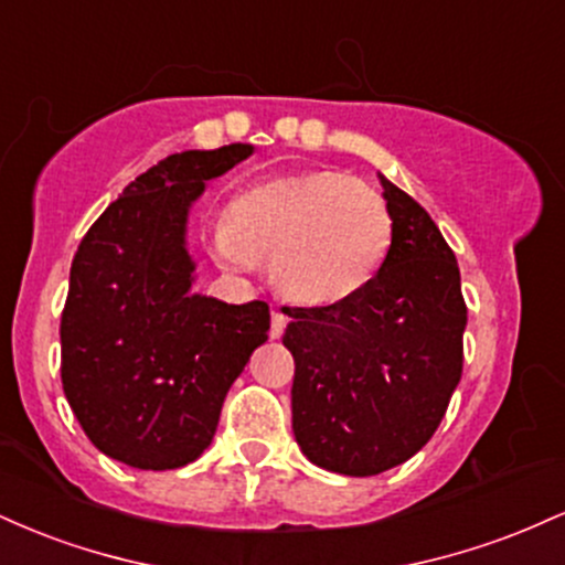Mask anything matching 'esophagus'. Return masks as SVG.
<instances>
[{
	"instance_id": "obj_1",
	"label": "esophagus",
	"mask_w": 565,
	"mask_h": 565,
	"mask_svg": "<svg viewBox=\"0 0 565 565\" xmlns=\"http://www.w3.org/2000/svg\"><path fill=\"white\" fill-rule=\"evenodd\" d=\"M284 329H287V316L281 310H274V316H270V337L278 340L284 334Z\"/></svg>"
}]
</instances>
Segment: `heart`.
I'll return each instance as SVG.
<instances>
[{
	"label": "heart",
	"instance_id": "obj_1",
	"mask_svg": "<svg viewBox=\"0 0 565 565\" xmlns=\"http://www.w3.org/2000/svg\"><path fill=\"white\" fill-rule=\"evenodd\" d=\"M393 244L385 199L350 174L305 172L246 188L212 233L231 274L268 263L278 291L302 305H334L380 274Z\"/></svg>",
	"mask_w": 565,
	"mask_h": 565
}]
</instances>
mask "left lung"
Returning <instances> with one entry per match:
<instances>
[{"label": "left lung", "mask_w": 565, "mask_h": 565, "mask_svg": "<svg viewBox=\"0 0 565 565\" xmlns=\"http://www.w3.org/2000/svg\"><path fill=\"white\" fill-rule=\"evenodd\" d=\"M393 244L359 295L287 308L295 355L291 430L305 457L340 476H377L430 440L462 377L468 308L438 225L380 174Z\"/></svg>", "instance_id": "1"}]
</instances>
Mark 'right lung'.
Listing matches in <instances>:
<instances>
[{
	"label": "right lung",
	"instance_id": "obj_1",
	"mask_svg": "<svg viewBox=\"0 0 565 565\" xmlns=\"http://www.w3.org/2000/svg\"><path fill=\"white\" fill-rule=\"evenodd\" d=\"M255 146L172 153L95 220L71 263L61 377L76 419L106 457L138 470L193 462L252 350L268 340V302L193 291L188 215L210 180Z\"/></svg>",
	"mask_w": 565,
	"mask_h": 565
}]
</instances>
